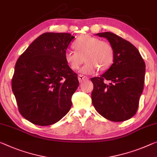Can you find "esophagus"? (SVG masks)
<instances>
[{"label": "esophagus", "instance_id": "obj_1", "mask_svg": "<svg viewBox=\"0 0 157 157\" xmlns=\"http://www.w3.org/2000/svg\"><path fill=\"white\" fill-rule=\"evenodd\" d=\"M78 79L79 82L81 83L82 81H83L85 80H88V77H86L85 76L81 75V74H80V75H78Z\"/></svg>", "mask_w": 157, "mask_h": 157}]
</instances>
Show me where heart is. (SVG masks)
I'll return each mask as SVG.
<instances>
[{"label": "heart", "instance_id": "obj_1", "mask_svg": "<svg viewBox=\"0 0 157 157\" xmlns=\"http://www.w3.org/2000/svg\"><path fill=\"white\" fill-rule=\"evenodd\" d=\"M75 50H67L64 59L69 67L77 70L84 62L81 72L86 74H93L99 69L105 71L109 68L114 59V50L110 43L100 38L85 35L78 37L74 43Z\"/></svg>", "mask_w": 157, "mask_h": 157}]
</instances>
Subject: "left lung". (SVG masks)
<instances>
[{"label":"left lung","mask_w":157,"mask_h":157,"mask_svg":"<svg viewBox=\"0 0 157 157\" xmlns=\"http://www.w3.org/2000/svg\"><path fill=\"white\" fill-rule=\"evenodd\" d=\"M97 35L106 38L112 44L114 59L105 73L91 78L92 103L105 119L124 121L133 117L138 109L144 88L145 63L138 50L128 40L111 32Z\"/></svg>","instance_id":"1"}]
</instances>
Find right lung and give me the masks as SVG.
<instances>
[{"mask_svg": "<svg viewBox=\"0 0 157 157\" xmlns=\"http://www.w3.org/2000/svg\"><path fill=\"white\" fill-rule=\"evenodd\" d=\"M74 38L68 33H43L16 62L12 90L19 112L33 124H54L71 109L79 82L64 53Z\"/></svg>", "mask_w": 157, "mask_h": 157, "instance_id": "right-lung-1", "label": "right lung"}]
</instances>
